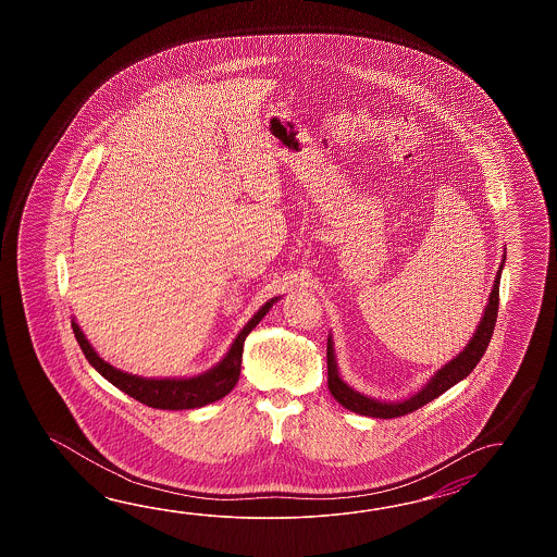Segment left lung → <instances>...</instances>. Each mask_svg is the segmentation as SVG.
Returning <instances> with one entry per match:
<instances>
[{
    "label": "left lung",
    "mask_w": 557,
    "mask_h": 557,
    "mask_svg": "<svg viewBox=\"0 0 557 557\" xmlns=\"http://www.w3.org/2000/svg\"><path fill=\"white\" fill-rule=\"evenodd\" d=\"M504 262H506V252L502 264L497 269L496 281L492 286V293L487 298V305L484 308V314L480 319V324L475 326V332L470 338V343L463 346L460 355L454 356L450 362H446L444 367L438 368L434 372V376L428 380L426 384L420 391L412 394L410 398L404 400H379L367 396L362 392L356 391L350 384L344 382L338 364H336V355H334V343L332 336H329V348H326V362H329V391H331L334 400L343 404L346 410L356 412L360 416H372V418H398V416L410 414L418 408H422L424 404L432 403L434 398H438L440 394L450 391L454 384H458L460 380L466 379L472 372L475 364L480 362V358L484 356L485 348L492 338V332L496 326L497 307H499V278L504 271Z\"/></svg>",
    "instance_id": "obj_1"
}]
</instances>
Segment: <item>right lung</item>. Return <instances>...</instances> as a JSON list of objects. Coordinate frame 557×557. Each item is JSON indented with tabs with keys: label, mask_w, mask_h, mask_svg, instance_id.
Wrapping results in <instances>:
<instances>
[{
	"label": "right lung",
	"mask_w": 557,
	"mask_h": 557,
	"mask_svg": "<svg viewBox=\"0 0 557 557\" xmlns=\"http://www.w3.org/2000/svg\"><path fill=\"white\" fill-rule=\"evenodd\" d=\"M276 300H281V296L267 300L255 312V317L243 326V331L238 332L228 352L213 368L189 379H143L137 374L123 372L119 368L111 367L95 352L94 346L85 338L84 331L79 329L75 319L72 320V329L89 364L113 386H117L119 391L129 394L131 398H135L137 403L147 404L157 410H190V408H201L207 404L216 403L235 388L240 374L245 338L264 319V314L273 308Z\"/></svg>",
	"instance_id": "right-lung-1"
}]
</instances>
